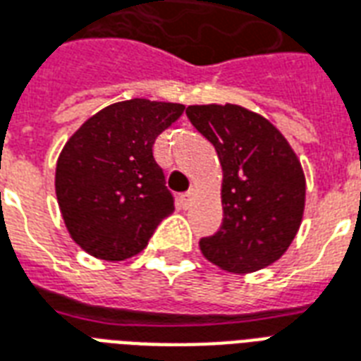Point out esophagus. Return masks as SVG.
Wrapping results in <instances>:
<instances>
[{"mask_svg":"<svg viewBox=\"0 0 361 361\" xmlns=\"http://www.w3.org/2000/svg\"><path fill=\"white\" fill-rule=\"evenodd\" d=\"M193 199H195V189H189L188 193L181 195V204H183V208H188Z\"/></svg>","mask_w":361,"mask_h":361,"instance_id":"1","label":"esophagus"}]
</instances>
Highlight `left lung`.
Here are the masks:
<instances>
[{
    "label": "left lung",
    "instance_id": "obj_1",
    "mask_svg": "<svg viewBox=\"0 0 361 361\" xmlns=\"http://www.w3.org/2000/svg\"><path fill=\"white\" fill-rule=\"evenodd\" d=\"M188 118L220 159V229L202 237L207 260L250 274L283 256L300 228L306 199L300 160L269 120L239 105H191Z\"/></svg>",
    "mask_w": 361,
    "mask_h": 361
}]
</instances>
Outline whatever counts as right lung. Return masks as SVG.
I'll return each mask as SVG.
<instances>
[{"mask_svg": "<svg viewBox=\"0 0 361 361\" xmlns=\"http://www.w3.org/2000/svg\"><path fill=\"white\" fill-rule=\"evenodd\" d=\"M183 111L180 103L120 101L85 120L66 141L55 193L68 233L85 252L126 260L172 214L173 197L153 145Z\"/></svg>", "mask_w": 361, "mask_h": 361, "instance_id": "right-lung-1", "label": "right lung"}]
</instances>
